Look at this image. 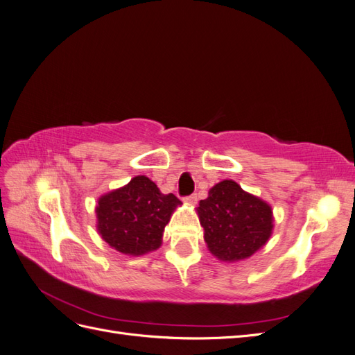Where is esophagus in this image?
Returning a JSON list of instances; mask_svg holds the SVG:
<instances>
[{
	"instance_id": "34e87169",
	"label": "esophagus",
	"mask_w": 355,
	"mask_h": 355,
	"mask_svg": "<svg viewBox=\"0 0 355 355\" xmlns=\"http://www.w3.org/2000/svg\"><path fill=\"white\" fill-rule=\"evenodd\" d=\"M184 201H185V202H188V204H196V202H197V194H192V196L185 197V198H184Z\"/></svg>"
}]
</instances>
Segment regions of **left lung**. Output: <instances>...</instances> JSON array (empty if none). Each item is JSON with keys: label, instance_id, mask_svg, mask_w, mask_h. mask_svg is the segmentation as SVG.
I'll return each mask as SVG.
<instances>
[{"label": "left lung", "instance_id": "8db88e82", "mask_svg": "<svg viewBox=\"0 0 355 355\" xmlns=\"http://www.w3.org/2000/svg\"><path fill=\"white\" fill-rule=\"evenodd\" d=\"M197 211L209 250L220 261L245 259L271 237V207L234 180L214 185Z\"/></svg>", "mask_w": 355, "mask_h": 355}]
</instances>
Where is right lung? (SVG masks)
Segmentation results:
<instances>
[{
	"mask_svg": "<svg viewBox=\"0 0 355 355\" xmlns=\"http://www.w3.org/2000/svg\"><path fill=\"white\" fill-rule=\"evenodd\" d=\"M180 200L161 194L151 179L136 176L120 189L99 198L98 230L102 239L124 254L158 249L164 227Z\"/></svg>",
	"mask_w": 355,
	"mask_h": 355,
	"instance_id": "right-lung-1",
	"label": "right lung"
}]
</instances>
